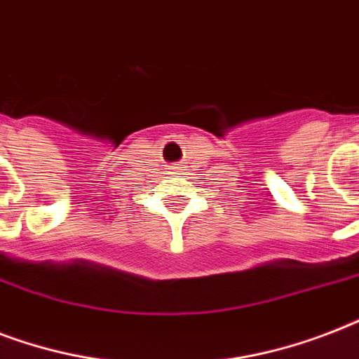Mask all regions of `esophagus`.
I'll use <instances>...</instances> for the list:
<instances>
[{"instance_id": "esophagus-1", "label": "esophagus", "mask_w": 359, "mask_h": 359, "mask_svg": "<svg viewBox=\"0 0 359 359\" xmlns=\"http://www.w3.org/2000/svg\"><path fill=\"white\" fill-rule=\"evenodd\" d=\"M173 169H177V168H173Z\"/></svg>"}]
</instances>
